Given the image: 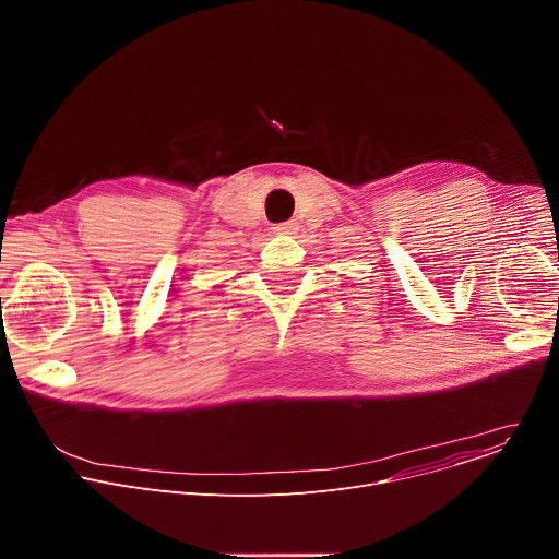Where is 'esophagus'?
Masks as SVG:
<instances>
[{
	"label": "esophagus",
	"mask_w": 559,
	"mask_h": 559,
	"mask_svg": "<svg viewBox=\"0 0 559 559\" xmlns=\"http://www.w3.org/2000/svg\"><path fill=\"white\" fill-rule=\"evenodd\" d=\"M272 229H274V234H296L298 225H296L294 221H285V223H278V225H274Z\"/></svg>",
	"instance_id": "34e87169"
}]
</instances>
